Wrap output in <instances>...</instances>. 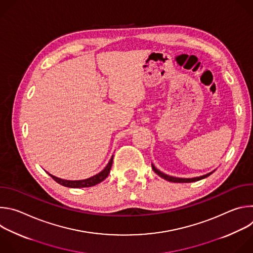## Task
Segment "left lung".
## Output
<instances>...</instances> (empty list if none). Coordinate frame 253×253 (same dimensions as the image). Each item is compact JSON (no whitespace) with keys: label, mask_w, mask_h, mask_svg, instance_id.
I'll use <instances>...</instances> for the list:
<instances>
[{"label":"left lung","mask_w":253,"mask_h":253,"mask_svg":"<svg viewBox=\"0 0 253 253\" xmlns=\"http://www.w3.org/2000/svg\"><path fill=\"white\" fill-rule=\"evenodd\" d=\"M152 169L154 170V172L157 174V175H159L160 177H162L163 179H165V180H168L169 182H176V183H184V182H195V181H198V180H201V179H203V178H206L207 176H209V175H211L215 170H213L212 172H209V173H207V174H205V175H202V176H199V177H194V178H178V177H173V176H169V175H167V174H164V173H162L161 171H159L153 164H152Z\"/></svg>","instance_id":"left-lung-1"}]
</instances>
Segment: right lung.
Returning a JSON list of instances; mask_svg holds the SVG:
<instances>
[{"label": "right lung", "mask_w": 253, "mask_h": 253, "mask_svg": "<svg viewBox=\"0 0 253 253\" xmlns=\"http://www.w3.org/2000/svg\"><path fill=\"white\" fill-rule=\"evenodd\" d=\"M112 163H113V156L111 157L109 163L107 164V166L98 174L90 177V178H87V179H84V180H64V179H61V178H58L56 176H53L52 174L48 173L55 181L63 186H66V187H70V188H83V187H91V186H94L100 182H102L104 179H106L108 177V175H109L110 173V170H111V167H112Z\"/></svg>", "instance_id": "1"}]
</instances>
